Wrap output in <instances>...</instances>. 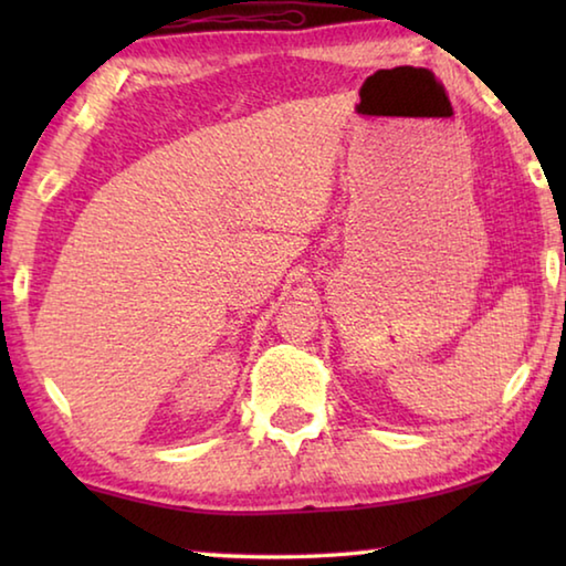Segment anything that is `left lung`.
<instances>
[{"label": "left lung", "instance_id": "1", "mask_svg": "<svg viewBox=\"0 0 566 566\" xmlns=\"http://www.w3.org/2000/svg\"><path fill=\"white\" fill-rule=\"evenodd\" d=\"M564 264H566V249H564ZM564 312H566V306H564Z\"/></svg>", "mask_w": 566, "mask_h": 566}]
</instances>
